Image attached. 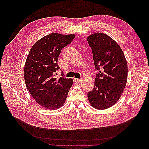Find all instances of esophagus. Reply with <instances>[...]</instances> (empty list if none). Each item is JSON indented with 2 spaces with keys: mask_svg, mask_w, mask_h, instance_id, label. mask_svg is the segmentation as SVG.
<instances>
[{
  "mask_svg": "<svg viewBox=\"0 0 149 149\" xmlns=\"http://www.w3.org/2000/svg\"><path fill=\"white\" fill-rule=\"evenodd\" d=\"M75 81L77 83H80V82H81L82 81H83V79H77V78H75Z\"/></svg>",
  "mask_w": 149,
  "mask_h": 149,
  "instance_id": "esophagus-1",
  "label": "esophagus"
}]
</instances>
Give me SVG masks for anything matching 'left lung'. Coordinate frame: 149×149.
<instances>
[{
	"instance_id": "obj_1",
	"label": "left lung",
	"mask_w": 149,
	"mask_h": 149,
	"mask_svg": "<svg viewBox=\"0 0 149 149\" xmlns=\"http://www.w3.org/2000/svg\"><path fill=\"white\" fill-rule=\"evenodd\" d=\"M87 40L94 68L99 71L88 98L94 108L106 109L114 105L123 93L127 79V61L119 45L107 35L95 33Z\"/></svg>"
}]
</instances>
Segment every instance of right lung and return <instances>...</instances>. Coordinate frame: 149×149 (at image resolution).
Instances as JSON below:
<instances>
[{"mask_svg": "<svg viewBox=\"0 0 149 149\" xmlns=\"http://www.w3.org/2000/svg\"><path fill=\"white\" fill-rule=\"evenodd\" d=\"M74 34L52 33L40 39L31 48L24 66V79L30 94L39 104L55 110L65 102L73 79L55 77L61 49L70 44Z\"/></svg>", "mask_w": 149, "mask_h": 149, "instance_id": "obj_1", "label": "right lung"}]
</instances>
